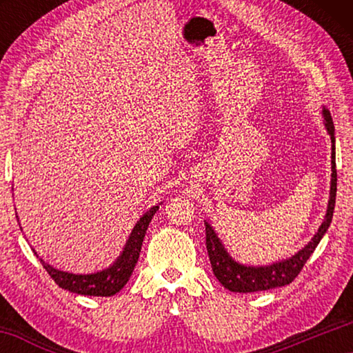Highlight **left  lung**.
<instances>
[{
  "instance_id": "obj_1",
  "label": "left lung",
  "mask_w": 353,
  "mask_h": 353,
  "mask_svg": "<svg viewBox=\"0 0 353 353\" xmlns=\"http://www.w3.org/2000/svg\"><path fill=\"white\" fill-rule=\"evenodd\" d=\"M322 118H324V126L327 134L330 135L332 140V179H330V198H328V205L324 221L319 225L318 232L297 254L290 259L280 260L266 266H249L232 259V255L227 252L223 241L219 240L216 232H214L210 223L205 221V244L208 259L212 263V270L214 277L219 280V283L234 292H255V291H266L279 286H285L291 283L297 277V274L305 265L307 260L314 252L322 236L325 235L328 227H330L333 210H334V199H336V160H334V126L330 112L325 107H322Z\"/></svg>"
}]
</instances>
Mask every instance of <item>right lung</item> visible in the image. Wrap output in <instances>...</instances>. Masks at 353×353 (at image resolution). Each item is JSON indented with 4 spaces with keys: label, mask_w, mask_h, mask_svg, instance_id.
<instances>
[{
    "label": "right lung",
    "mask_w": 353,
    "mask_h": 353,
    "mask_svg": "<svg viewBox=\"0 0 353 353\" xmlns=\"http://www.w3.org/2000/svg\"><path fill=\"white\" fill-rule=\"evenodd\" d=\"M159 205L149 208V210L137 221V224L134 225L132 232H130L126 244H124L123 252L119 254L118 259L113 261L109 268H105L103 271L92 274H73L56 270V268H52L51 265H48V263L41 260L34 249L32 250L34 254L37 255L41 265H43L46 272L50 274L51 279L54 280L62 290L76 292V294L82 296H113L124 288V285L129 282L130 276H132L134 268L140 256L143 238H145L148 225L151 223L155 212L159 210Z\"/></svg>",
    "instance_id": "obj_1"
}]
</instances>
